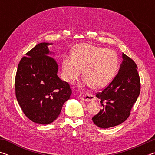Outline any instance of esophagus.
<instances>
[{
  "label": "esophagus",
  "instance_id": "1",
  "mask_svg": "<svg viewBox=\"0 0 155 155\" xmlns=\"http://www.w3.org/2000/svg\"><path fill=\"white\" fill-rule=\"evenodd\" d=\"M79 98L86 102H91L95 101V97L90 93H82L79 95Z\"/></svg>",
  "mask_w": 155,
  "mask_h": 155
}]
</instances>
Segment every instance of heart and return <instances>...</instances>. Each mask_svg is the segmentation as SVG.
<instances>
[{
	"mask_svg": "<svg viewBox=\"0 0 155 155\" xmlns=\"http://www.w3.org/2000/svg\"><path fill=\"white\" fill-rule=\"evenodd\" d=\"M118 57L114 51L88 44L76 46L72 55L63 59V76L65 81L72 83L83 69L87 84L101 89L111 82L116 72Z\"/></svg>",
	"mask_w": 155,
	"mask_h": 155,
	"instance_id": "obj_1",
	"label": "heart"
}]
</instances>
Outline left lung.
I'll list each match as a JSON object with an SVG mask.
<instances>
[{
    "mask_svg": "<svg viewBox=\"0 0 155 155\" xmlns=\"http://www.w3.org/2000/svg\"><path fill=\"white\" fill-rule=\"evenodd\" d=\"M123 61L117 74L101 92L96 94L101 100L98 114L92 117L94 124L107 128L124 122L140 93V78L137 66L129 57L122 54Z\"/></svg>",
    "mask_w": 155,
    "mask_h": 155,
    "instance_id": "obj_1",
    "label": "left lung"
}]
</instances>
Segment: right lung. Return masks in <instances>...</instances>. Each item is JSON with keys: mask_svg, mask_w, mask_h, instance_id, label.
<instances>
[{"mask_svg": "<svg viewBox=\"0 0 155 155\" xmlns=\"http://www.w3.org/2000/svg\"><path fill=\"white\" fill-rule=\"evenodd\" d=\"M49 44H38L26 53L18 64L15 79V96L23 113L41 124L54 121L72 94L69 84L57 76L55 60L47 56Z\"/></svg>", "mask_w": 155, "mask_h": 155, "instance_id": "obj_1", "label": "right lung"}]
</instances>
